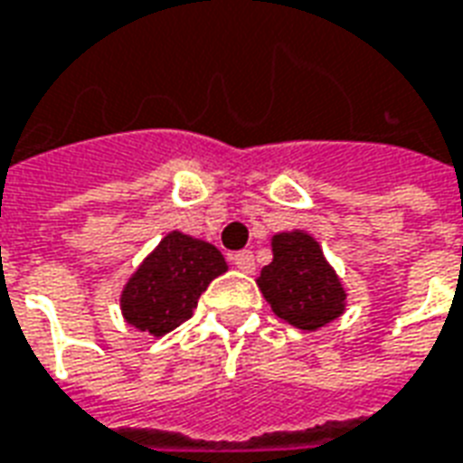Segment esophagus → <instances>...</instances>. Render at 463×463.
<instances>
[{
  "mask_svg": "<svg viewBox=\"0 0 463 463\" xmlns=\"http://www.w3.org/2000/svg\"><path fill=\"white\" fill-rule=\"evenodd\" d=\"M232 263H235V268L242 270V273H253L255 270V258L250 250H241V253L232 255Z\"/></svg>",
  "mask_w": 463,
  "mask_h": 463,
  "instance_id": "1",
  "label": "esophagus"
}]
</instances>
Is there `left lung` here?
Masks as SVG:
<instances>
[{
    "label": "left lung",
    "instance_id": "1",
    "mask_svg": "<svg viewBox=\"0 0 463 463\" xmlns=\"http://www.w3.org/2000/svg\"><path fill=\"white\" fill-rule=\"evenodd\" d=\"M273 260L258 276V288L278 318L300 331H318L345 313V288L306 231H280L270 238Z\"/></svg>",
    "mask_w": 463,
    "mask_h": 463
}]
</instances>
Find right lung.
I'll use <instances>...</instances> for the list:
<instances>
[{"label":"right lung","instance_id":"obj_1","mask_svg":"<svg viewBox=\"0 0 463 463\" xmlns=\"http://www.w3.org/2000/svg\"><path fill=\"white\" fill-rule=\"evenodd\" d=\"M225 270L228 263L213 242L170 231L122 286V318L160 338L193 316L200 296Z\"/></svg>","mask_w":463,"mask_h":463}]
</instances>
